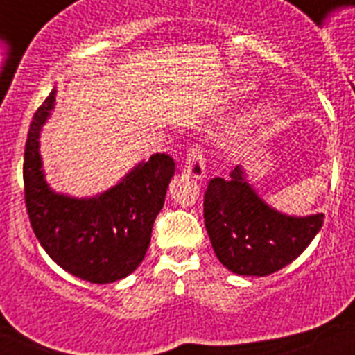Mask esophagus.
Wrapping results in <instances>:
<instances>
[{
	"label": "esophagus",
	"mask_w": 355,
	"mask_h": 355,
	"mask_svg": "<svg viewBox=\"0 0 355 355\" xmlns=\"http://www.w3.org/2000/svg\"><path fill=\"white\" fill-rule=\"evenodd\" d=\"M187 172L196 180H202L206 175V159L200 147H192L187 156Z\"/></svg>",
	"instance_id": "34e87169"
}]
</instances>
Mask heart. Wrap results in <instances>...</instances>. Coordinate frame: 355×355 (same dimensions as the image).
I'll use <instances>...</instances> for the list:
<instances>
[{
  "mask_svg": "<svg viewBox=\"0 0 355 355\" xmlns=\"http://www.w3.org/2000/svg\"><path fill=\"white\" fill-rule=\"evenodd\" d=\"M275 114V108L272 103H263L258 110H256V117L261 119V121H266V119H272Z\"/></svg>",
  "mask_w": 355,
  "mask_h": 355,
  "instance_id": "heart-1",
  "label": "heart"
}]
</instances>
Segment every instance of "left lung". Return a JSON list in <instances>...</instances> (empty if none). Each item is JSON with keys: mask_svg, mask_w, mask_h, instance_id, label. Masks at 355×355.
I'll return each mask as SVG.
<instances>
[{"mask_svg": "<svg viewBox=\"0 0 355 355\" xmlns=\"http://www.w3.org/2000/svg\"><path fill=\"white\" fill-rule=\"evenodd\" d=\"M205 224L216 258L238 275H270L306 250L324 224V213L291 216L268 206L238 165L215 178L205 193Z\"/></svg>", "mask_w": 355, "mask_h": 355, "instance_id": "8db88e82", "label": "left lung"}]
</instances>
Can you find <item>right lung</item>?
<instances>
[{"label": "right lung", "mask_w": 355, "mask_h": 355, "mask_svg": "<svg viewBox=\"0 0 355 355\" xmlns=\"http://www.w3.org/2000/svg\"><path fill=\"white\" fill-rule=\"evenodd\" d=\"M55 97L53 89L28 131L23 178L30 224L49 258L65 272L89 283H115L142 263L175 163L156 153L99 196L78 199L56 193L46 183L39 153L40 131Z\"/></svg>", "instance_id": "add662e5"}]
</instances>
